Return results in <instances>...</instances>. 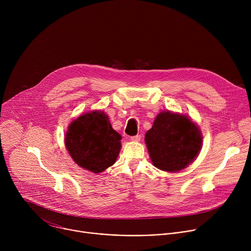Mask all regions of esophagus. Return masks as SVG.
Returning <instances> with one entry per match:
<instances>
[{
    "label": "esophagus",
    "mask_w": 251,
    "mask_h": 251,
    "mask_svg": "<svg viewBox=\"0 0 251 251\" xmlns=\"http://www.w3.org/2000/svg\"><path fill=\"white\" fill-rule=\"evenodd\" d=\"M140 139H141V136H140V135H136V136L130 137V140H131V141H135V142L140 141Z\"/></svg>",
    "instance_id": "esophagus-1"
}]
</instances>
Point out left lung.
Instances as JSON below:
<instances>
[{
	"instance_id": "obj_1",
	"label": "left lung",
	"mask_w": 251,
	"mask_h": 251,
	"mask_svg": "<svg viewBox=\"0 0 251 251\" xmlns=\"http://www.w3.org/2000/svg\"><path fill=\"white\" fill-rule=\"evenodd\" d=\"M145 142L153 165L175 173L195 161L202 146V136L190 117L162 111L147 131Z\"/></svg>"
}]
</instances>
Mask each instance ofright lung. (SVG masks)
I'll return each mask as SVG.
<instances>
[{
  "instance_id": "1",
  "label": "right lung",
  "mask_w": 251,
  "mask_h": 251,
  "mask_svg": "<svg viewBox=\"0 0 251 251\" xmlns=\"http://www.w3.org/2000/svg\"><path fill=\"white\" fill-rule=\"evenodd\" d=\"M121 135L101 110L85 113L71 122L65 134V147L81 168L98 174L112 166L121 149Z\"/></svg>"
}]
</instances>
